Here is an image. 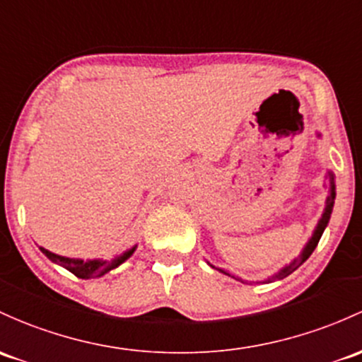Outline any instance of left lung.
Listing matches in <instances>:
<instances>
[{"label": "left lung", "instance_id": "obj_1", "mask_svg": "<svg viewBox=\"0 0 362 362\" xmlns=\"http://www.w3.org/2000/svg\"><path fill=\"white\" fill-rule=\"evenodd\" d=\"M333 180H334V178H333V175H329V184H332V194H329L328 201H326V210H325V213H322L321 220H319V223H317V229H315L314 235H312V238H310L309 245L305 246V250H303V253L300 255V257L296 258L295 262H291L290 265H286V267H284V269H281V271L277 272L276 276H272V279H269V281L283 279V277L290 276V274H291L293 271H296V269H298L300 265H302L303 262H305L307 258L310 257V255H312V251L315 250V246H317V243H319V239H321L322 232H325L326 226H328L329 215H332V210H333V203H334V182H333ZM218 271H220V269H218ZM222 272H223V271H222ZM226 274H227V272H226Z\"/></svg>", "mask_w": 362, "mask_h": 362}]
</instances>
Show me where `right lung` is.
<instances>
[{
	"label": "right lung",
	"instance_id": "right-lung-1",
	"mask_svg": "<svg viewBox=\"0 0 362 362\" xmlns=\"http://www.w3.org/2000/svg\"><path fill=\"white\" fill-rule=\"evenodd\" d=\"M45 255L50 258L52 262H57L60 264L62 267H66L67 271L74 274L76 277H81V279H93V277H100L104 276L105 272H109L111 269H116L117 265L123 264L127 258L132 257V253L135 251V248L128 250L127 253H123L121 257L114 258L112 262H105V260H88V262H83V260H76V258H66V257H60V255L52 253V251L41 248Z\"/></svg>",
	"mask_w": 362,
	"mask_h": 362
}]
</instances>
